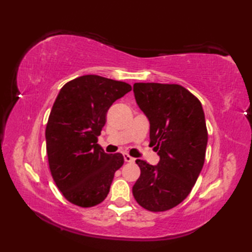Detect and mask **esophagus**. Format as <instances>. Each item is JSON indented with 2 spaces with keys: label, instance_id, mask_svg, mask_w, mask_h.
<instances>
[{
  "label": "esophagus",
  "instance_id": "1",
  "mask_svg": "<svg viewBox=\"0 0 252 252\" xmlns=\"http://www.w3.org/2000/svg\"><path fill=\"white\" fill-rule=\"evenodd\" d=\"M123 158H125V161L129 162V163H133V162H134V158L130 157L129 155H127V153H125V155H123Z\"/></svg>",
  "mask_w": 252,
  "mask_h": 252
}]
</instances>
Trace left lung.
<instances>
[{
    "label": "left lung",
    "mask_w": 252,
    "mask_h": 252,
    "mask_svg": "<svg viewBox=\"0 0 252 252\" xmlns=\"http://www.w3.org/2000/svg\"><path fill=\"white\" fill-rule=\"evenodd\" d=\"M133 92L150 121V144L160 161H135L141 174L132 193L147 210L167 211L189 195L202 170L208 143L204 112L201 102L179 84L134 83Z\"/></svg>",
    "instance_id": "8db88e82"
}]
</instances>
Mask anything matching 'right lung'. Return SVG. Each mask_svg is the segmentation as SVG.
I'll return each mask as SVG.
<instances>
[{
    "instance_id": "obj_1",
    "label": "right lung",
    "mask_w": 252,
    "mask_h": 252,
    "mask_svg": "<svg viewBox=\"0 0 252 252\" xmlns=\"http://www.w3.org/2000/svg\"><path fill=\"white\" fill-rule=\"evenodd\" d=\"M131 85L100 75L79 76L60 90L45 129L49 167L55 185L75 206L94 207L106 198L121 153L108 155L97 144L114 101Z\"/></svg>"
}]
</instances>
